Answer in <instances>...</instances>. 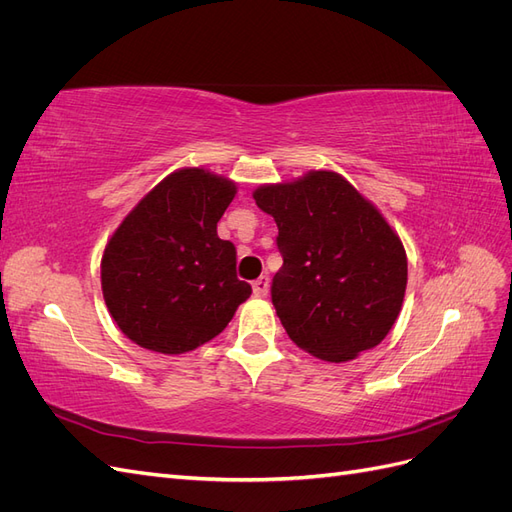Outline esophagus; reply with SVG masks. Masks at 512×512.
Segmentation results:
<instances>
[{
  "label": "esophagus",
  "instance_id": "obj_1",
  "mask_svg": "<svg viewBox=\"0 0 512 512\" xmlns=\"http://www.w3.org/2000/svg\"><path fill=\"white\" fill-rule=\"evenodd\" d=\"M252 286H254L256 297H267V294H269V277L267 275H260Z\"/></svg>",
  "mask_w": 512,
  "mask_h": 512
}]
</instances>
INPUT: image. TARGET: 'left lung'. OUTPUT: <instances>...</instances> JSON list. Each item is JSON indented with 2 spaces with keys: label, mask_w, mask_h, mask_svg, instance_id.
Returning <instances> with one entry per match:
<instances>
[{
  "label": "left lung",
  "mask_w": 512,
  "mask_h": 512,
  "mask_svg": "<svg viewBox=\"0 0 512 512\" xmlns=\"http://www.w3.org/2000/svg\"><path fill=\"white\" fill-rule=\"evenodd\" d=\"M254 200L280 230L271 301L292 342L331 363L376 348L408 284L406 250L382 213L331 170L262 185Z\"/></svg>",
  "instance_id": "8db88e82"
}]
</instances>
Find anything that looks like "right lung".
<instances>
[{
  "label": "right lung",
  "instance_id": "right-lung-1",
  "mask_svg": "<svg viewBox=\"0 0 512 512\" xmlns=\"http://www.w3.org/2000/svg\"><path fill=\"white\" fill-rule=\"evenodd\" d=\"M235 183L205 168L160 181L106 243L102 292L123 335L141 348L181 354L220 335L252 286L237 250L218 237Z\"/></svg>",
  "mask_w": 512,
  "mask_h": 512
}]
</instances>
